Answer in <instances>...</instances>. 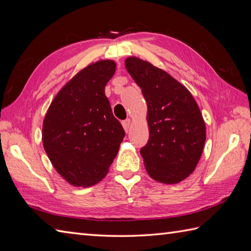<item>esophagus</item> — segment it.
<instances>
[{"label":"esophagus","mask_w":251,"mask_h":251,"mask_svg":"<svg viewBox=\"0 0 251 251\" xmlns=\"http://www.w3.org/2000/svg\"><path fill=\"white\" fill-rule=\"evenodd\" d=\"M122 126H124V129L126 132H127L130 130V126H131V120L130 119H126L122 121Z\"/></svg>","instance_id":"34e87169"}]
</instances>
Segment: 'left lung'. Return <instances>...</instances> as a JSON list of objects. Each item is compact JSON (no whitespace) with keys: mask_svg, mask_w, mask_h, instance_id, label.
<instances>
[{"mask_svg":"<svg viewBox=\"0 0 251 251\" xmlns=\"http://www.w3.org/2000/svg\"><path fill=\"white\" fill-rule=\"evenodd\" d=\"M126 68L147 103L150 139L140 152L148 176L165 184L185 180L195 170L206 141L196 100L185 86L146 60L127 57Z\"/></svg>","mask_w":251,"mask_h":251,"instance_id":"obj_1","label":"left lung"}]
</instances>
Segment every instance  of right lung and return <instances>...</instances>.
Listing matches in <instances>:
<instances>
[{
	"mask_svg": "<svg viewBox=\"0 0 251 251\" xmlns=\"http://www.w3.org/2000/svg\"><path fill=\"white\" fill-rule=\"evenodd\" d=\"M115 71L116 63L109 59L86 66L54 97L43 120L45 152L74 186L103 180L125 137L105 95Z\"/></svg>",
	"mask_w": 251,
	"mask_h": 251,
	"instance_id": "right-lung-1",
	"label": "right lung"
}]
</instances>
